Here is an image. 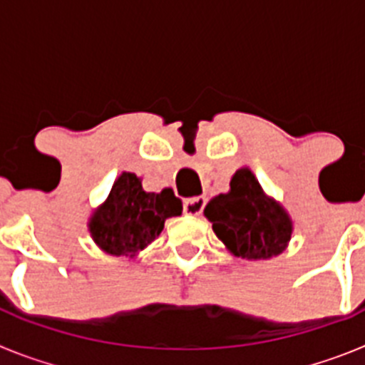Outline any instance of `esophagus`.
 <instances>
[{
  "mask_svg": "<svg viewBox=\"0 0 365 365\" xmlns=\"http://www.w3.org/2000/svg\"><path fill=\"white\" fill-rule=\"evenodd\" d=\"M205 205L206 199L202 195H199V197H190L182 202V210L188 215H201L202 210H205Z\"/></svg>",
  "mask_w": 365,
  "mask_h": 365,
  "instance_id": "1",
  "label": "esophagus"
}]
</instances>
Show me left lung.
I'll return each instance as SVG.
<instances>
[{
    "label": "left lung",
    "instance_id": "1",
    "mask_svg": "<svg viewBox=\"0 0 365 365\" xmlns=\"http://www.w3.org/2000/svg\"><path fill=\"white\" fill-rule=\"evenodd\" d=\"M205 215L225 247L243 259H270L291 241V217L263 192L248 168L234 173L230 192L215 195L206 205Z\"/></svg>",
    "mask_w": 365,
    "mask_h": 365
}]
</instances>
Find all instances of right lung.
Masks as SVG:
<instances>
[{"label":"right lung","instance_id":"1","mask_svg":"<svg viewBox=\"0 0 365 365\" xmlns=\"http://www.w3.org/2000/svg\"><path fill=\"white\" fill-rule=\"evenodd\" d=\"M182 214V202L173 190L144 192L143 180L124 172L113 185L108 199L93 212L89 232L100 250L111 256L135 257L164 228L168 217Z\"/></svg>","mask_w":365,"mask_h":365}]
</instances>
